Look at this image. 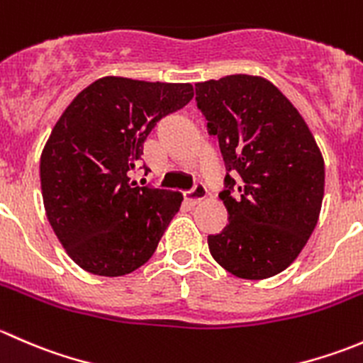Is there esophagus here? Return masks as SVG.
Returning <instances> with one entry per match:
<instances>
[{
  "instance_id": "34e87169",
  "label": "esophagus",
  "mask_w": 363,
  "mask_h": 363,
  "mask_svg": "<svg viewBox=\"0 0 363 363\" xmlns=\"http://www.w3.org/2000/svg\"><path fill=\"white\" fill-rule=\"evenodd\" d=\"M184 196L189 203L196 205V203L202 202V200L207 199V188H205L203 184H196L195 188H193L189 193H186Z\"/></svg>"
}]
</instances>
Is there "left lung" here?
<instances>
[{
    "instance_id": "8db88e82",
    "label": "left lung",
    "mask_w": 363,
    "mask_h": 363,
    "mask_svg": "<svg viewBox=\"0 0 363 363\" xmlns=\"http://www.w3.org/2000/svg\"><path fill=\"white\" fill-rule=\"evenodd\" d=\"M196 104L236 177H225L228 189L219 199L230 219L221 233L208 235V251L240 279L276 276L295 262L320 218V147L294 104L263 77L235 73L199 82Z\"/></svg>"
}]
</instances>
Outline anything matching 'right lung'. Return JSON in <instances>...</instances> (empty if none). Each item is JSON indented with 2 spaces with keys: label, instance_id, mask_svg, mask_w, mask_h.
I'll list each match as a JSON object with an SVG mask.
<instances>
[{
  "label": "right lung",
  "instance_id": "obj_1",
  "mask_svg": "<svg viewBox=\"0 0 363 363\" xmlns=\"http://www.w3.org/2000/svg\"><path fill=\"white\" fill-rule=\"evenodd\" d=\"M193 94L191 84L104 77L54 124L40 158L43 207L80 269L119 277L155 255L182 195L140 188L130 174L155 124Z\"/></svg>",
  "mask_w": 363,
  "mask_h": 363
}]
</instances>
